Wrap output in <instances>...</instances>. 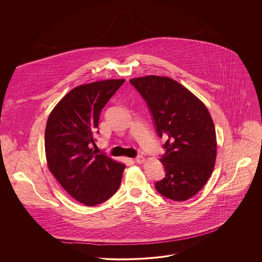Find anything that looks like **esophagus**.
<instances>
[{
	"instance_id": "esophagus-1",
	"label": "esophagus",
	"mask_w": 262,
	"mask_h": 262,
	"mask_svg": "<svg viewBox=\"0 0 262 262\" xmlns=\"http://www.w3.org/2000/svg\"><path fill=\"white\" fill-rule=\"evenodd\" d=\"M144 161H145V158L141 155H138L136 158V162L138 163V164H142V163H144Z\"/></svg>"
}]
</instances>
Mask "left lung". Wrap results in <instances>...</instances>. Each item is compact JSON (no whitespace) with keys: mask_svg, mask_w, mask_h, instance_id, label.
Instances as JSON below:
<instances>
[{"mask_svg":"<svg viewBox=\"0 0 262 262\" xmlns=\"http://www.w3.org/2000/svg\"><path fill=\"white\" fill-rule=\"evenodd\" d=\"M146 102L158 137L166 139L160 161L165 178L155 183L163 196L184 201L210 178L216 160V133L205 105L172 78L147 75L129 80Z\"/></svg>","mask_w":262,"mask_h":262,"instance_id":"obj_1","label":"left lung"}]
</instances>
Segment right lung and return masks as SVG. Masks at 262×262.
Instances as JSON below:
<instances>
[{"instance_id": "add662e5", "label": "right lung", "mask_w": 262, "mask_h": 262, "mask_svg": "<svg viewBox=\"0 0 262 262\" xmlns=\"http://www.w3.org/2000/svg\"><path fill=\"white\" fill-rule=\"evenodd\" d=\"M125 79H107L70 91L51 112L45 129V152L51 173L64 190L88 206L115 194L125 166L91 148L100 114Z\"/></svg>"}]
</instances>
